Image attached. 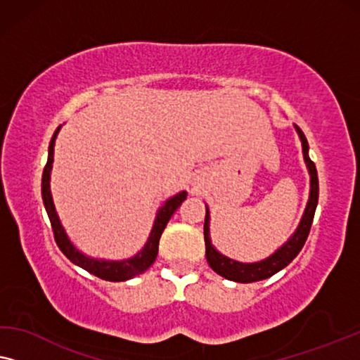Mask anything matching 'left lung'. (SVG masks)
<instances>
[{"label": "left lung", "instance_id": "left-lung-1", "mask_svg": "<svg viewBox=\"0 0 360 360\" xmlns=\"http://www.w3.org/2000/svg\"><path fill=\"white\" fill-rule=\"evenodd\" d=\"M295 129L300 135L302 146H303V158H305V163L308 166V171H310L311 176V189H310V199H308L305 214L302 217L300 225H298L297 231L293 233L290 240H288L285 245H283L281 250H277L274 255L267 257V259L261 262H252V264H246V262H238L233 261L230 257L220 255L219 251L212 246L210 238H209V210L205 212V224H204V240H205V256L209 266L214 269L217 274L225 277L229 281L241 282V283H250L256 281L267 279V277L274 276L276 272H279L283 267L290 264V262L295 259V256L302 251L303 245H305L308 233H310L313 217H315V210L318 205V192H320V187H318V174H316V166L308 156V141L303 135L300 127Z\"/></svg>", "mask_w": 360, "mask_h": 360}]
</instances>
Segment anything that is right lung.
I'll return each mask as SVG.
<instances>
[{
	"label": "right lung",
	"mask_w": 360,
	"mask_h": 360,
	"mask_svg": "<svg viewBox=\"0 0 360 360\" xmlns=\"http://www.w3.org/2000/svg\"><path fill=\"white\" fill-rule=\"evenodd\" d=\"M60 127H62V125H58V129L55 130L52 140H50L49 160L42 173V199H44L45 210H47V215L50 219V224H52L53 238L55 241H57L58 248L62 250L63 255L73 262V264L83 267V269L88 271L89 274H94L96 277H99V279L103 281L122 282V281L134 279V277L143 274V272L155 262L156 255H158L161 233H163V230L166 229V225H168V221L171 217H173L176 209H178V207L182 204V200L186 199L187 192H179V194H176L174 197H171V199L165 202V205L161 207L158 210V215H156L153 230L150 233L148 241H146L145 248L136 256L124 261H98V259H91V257H86L84 255H81L77 248L72 245V241L68 240L67 233H65L62 224H60L57 212H55L52 195H50V169H52V163H53V145H55V139H57Z\"/></svg>",
	"instance_id": "obj_1"
}]
</instances>
